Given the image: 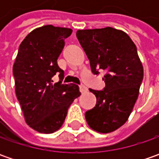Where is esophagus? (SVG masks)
I'll use <instances>...</instances> for the list:
<instances>
[{
	"label": "esophagus",
	"instance_id": "34e87169",
	"mask_svg": "<svg viewBox=\"0 0 159 159\" xmlns=\"http://www.w3.org/2000/svg\"><path fill=\"white\" fill-rule=\"evenodd\" d=\"M80 92L83 94V93H86L88 91V88L85 87L84 85H81V86H80Z\"/></svg>",
	"mask_w": 159,
	"mask_h": 159
}]
</instances>
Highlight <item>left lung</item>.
<instances>
[{"instance_id":"left-lung-1","label":"left lung","mask_w":159,"mask_h":159,"mask_svg":"<svg viewBox=\"0 0 159 159\" xmlns=\"http://www.w3.org/2000/svg\"><path fill=\"white\" fill-rule=\"evenodd\" d=\"M77 38L89 59L94 74L106 71L102 91L89 89L95 106L85 113L93 130L108 134L128 119L139 95L143 66L136 46L125 32L112 27L78 30Z\"/></svg>"}]
</instances>
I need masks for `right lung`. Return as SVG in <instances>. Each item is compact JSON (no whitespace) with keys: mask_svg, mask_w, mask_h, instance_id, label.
Instances as JSON below:
<instances>
[{"mask_svg":"<svg viewBox=\"0 0 159 159\" xmlns=\"http://www.w3.org/2000/svg\"><path fill=\"white\" fill-rule=\"evenodd\" d=\"M71 33L70 28L51 25L34 29L21 42L13 65L16 95L25 120L41 134L57 131L70 105L80 95L79 86L61 83L64 71L57 64L64 40ZM57 73L60 80L53 83Z\"/></svg>","mask_w":159,"mask_h":159,"instance_id":"right-lung-1","label":"right lung"}]
</instances>
